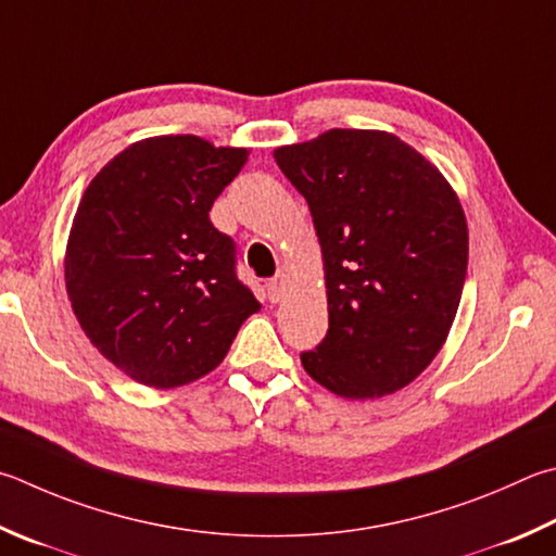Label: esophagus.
Listing matches in <instances>:
<instances>
[{"instance_id": "obj_1", "label": "esophagus", "mask_w": 556, "mask_h": 556, "mask_svg": "<svg viewBox=\"0 0 556 556\" xmlns=\"http://www.w3.org/2000/svg\"><path fill=\"white\" fill-rule=\"evenodd\" d=\"M285 291H287V275H277L275 279L267 285V294L271 301H281L285 299Z\"/></svg>"}]
</instances>
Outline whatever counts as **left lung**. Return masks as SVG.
Returning a JSON list of instances; mask_svg holds the SVG:
<instances>
[{"label": "left lung", "instance_id": "left-lung-1", "mask_svg": "<svg viewBox=\"0 0 556 556\" xmlns=\"http://www.w3.org/2000/svg\"><path fill=\"white\" fill-rule=\"evenodd\" d=\"M308 201L328 332L301 365L342 399H381L426 369L457 316L469 230L457 191L387 130L330 128L275 150Z\"/></svg>", "mask_w": 556, "mask_h": 556}]
</instances>
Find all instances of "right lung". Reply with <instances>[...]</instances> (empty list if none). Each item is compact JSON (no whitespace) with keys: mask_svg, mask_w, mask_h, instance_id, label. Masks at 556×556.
Instances as JSON below:
<instances>
[{"mask_svg":"<svg viewBox=\"0 0 556 556\" xmlns=\"http://www.w3.org/2000/svg\"><path fill=\"white\" fill-rule=\"evenodd\" d=\"M199 136L138 140L89 181L70 228L65 287L89 342L138 383L175 389L224 362L260 301L208 211L248 163Z\"/></svg>","mask_w":556,"mask_h":556,"instance_id":"right-lung-1","label":"right lung"}]
</instances>
